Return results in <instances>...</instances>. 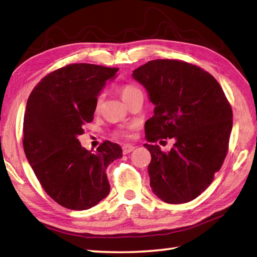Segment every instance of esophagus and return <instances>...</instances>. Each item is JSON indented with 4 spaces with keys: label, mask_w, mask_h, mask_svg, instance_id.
<instances>
[{
    "label": "esophagus",
    "mask_w": 257,
    "mask_h": 257,
    "mask_svg": "<svg viewBox=\"0 0 257 257\" xmlns=\"http://www.w3.org/2000/svg\"><path fill=\"white\" fill-rule=\"evenodd\" d=\"M135 150V146L132 144H125L122 146V152L123 154H128L130 152H133Z\"/></svg>",
    "instance_id": "obj_1"
}]
</instances>
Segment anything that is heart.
<instances>
[{"label": "heart", "mask_w": 257, "mask_h": 257, "mask_svg": "<svg viewBox=\"0 0 257 257\" xmlns=\"http://www.w3.org/2000/svg\"><path fill=\"white\" fill-rule=\"evenodd\" d=\"M119 94L121 98L123 99L124 103H129L134 97L138 96V95H143L142 90L139 87H137L136 85L134 84H123L120 86L119 88ZM102 103V95H98L95 99V110H98L99 106H101ZM133 128V125H127L124 128H120L116 129L113 132V136L116 138H123V137H128L129 136V130Z\"/></svg>", "instance_id": "obj_1"}]
</instances>
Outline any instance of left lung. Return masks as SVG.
<instances>
[{"mask_svg":"<svg viewBox=\"0 0 257 257\" xmlns=\"http://www.w3.org/2000/svg\"><path fill=\"white\" fill-rule=\"evenodd\" d=\"M154 103L145 122L152 160L150 185L163 202L182 204L198 197L222 167L229 150L232 108L211 73L181 60L158 59L134 70ZM172 138L163 152L154 142Z\"/></svg>","mask_w":257,"mask_h":257,"instance_id":"8db88e82","label":"left lung"}]
</instances>
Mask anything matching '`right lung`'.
<instances>
[{
    "mask_svg": "<svg viewBox=\"0 0 257 257\" xmlns=\"http://www.w3.org/2000/svg\"><path fill=\"white\" fill-rule=\"evenodd\" d=\"M118 68L71 63L50 72L30 93L23 145L29 164L49 196L69 210H88L110 193L106 169L122 156L105 141L96 152L77 137L94 119L95 99Z\"/></svg>",
    "mask_w": 257,
    "mask_h": 257,
    "instance_id": "obj_1",
    "label": "right lung"
}]
</instances>
